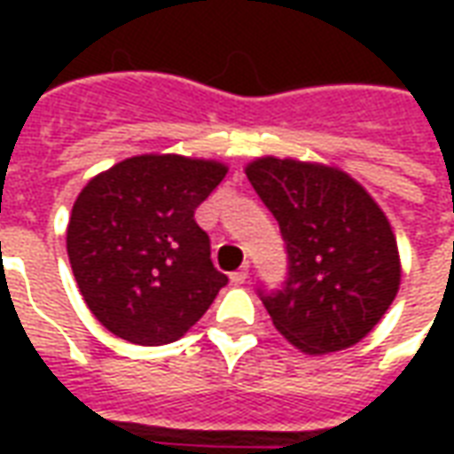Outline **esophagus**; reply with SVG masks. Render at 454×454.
Masks as SVG:
<instances>
[{"instance_id": "obj_1", "label": "esophagus", "mask_w": 454, "mask_h": 454, "mask_svg": "<svg viewBox=\"0 0 454 454\" xmlns=\"http://www.w3.org/2000/svg\"><path fill=\"white\" fill-rule=\"evenodd\" d=\"M231 282H233V285H246V282H247V265H243L240 270H236V272L231 275Z\"/></svg>"}]
</instances>
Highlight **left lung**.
Returning a JSON list of instances; mask_svg holds the SVG:
<instances>
[{
  "label": "left lung",
  "mask_w": 454,
  "mask_h": 454,
  "mask_svg": "<svg viewBox=\"0 0 454 454\" xmlns=\"http://www.w3.org/2000/svg\"><path fill=\"white\" fill-rule=\"evenodd\" d=\"M246 175L286 246L285 285L260 289L277 331L309 355L360 342L399 292V247L384 211L360 182L318 162L267 155Z\"/></svg>",
  "instance_id": "1"
}]
</instances>
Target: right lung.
Masks as SVG:
<instances>
[{
  "instance_id": "right-lung-1",
  "label": "right lung",
  "mask_w": 454,
  "mask_h": 454,
  "mask_svg": "<svg viewBox=\"0 0 454 454\" xmlns=\"http://www.w3.org/2000/svg\"><path fill=\"white\" fill-rule=\"evenodd\" d=\"M228 168L136 155L87 182L67 223L73 275L97 321L136 345L179 340L228 277L211 262L194 211Z\"/></svg>"
}]
</instances>
